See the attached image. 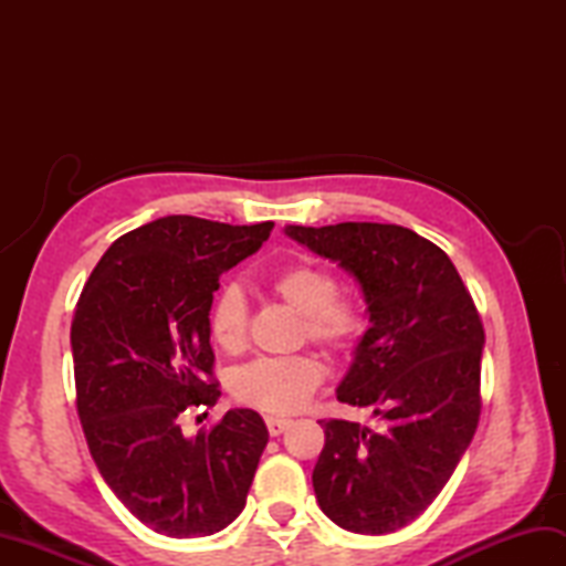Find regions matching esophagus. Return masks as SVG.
<instances>
[{"label": "esophagus", "instance_id": "esophagus-1", "mask_svg": "<svg viewBox=\"0 0 566 566\" xmlns=\"http://www.w3.org/2000/svg\"><path fill=\"white\" fill-rule=\"evenodd\" d=\"M264 423H268L270 436H282V432L292 426L290 418H276V416H268L264 418Z\"/></svg>", "mask_w": 566, "mask_h": 566}]
</instances>
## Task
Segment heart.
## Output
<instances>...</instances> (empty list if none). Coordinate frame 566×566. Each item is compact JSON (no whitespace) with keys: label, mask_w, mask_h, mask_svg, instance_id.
Segmentation results:
<instances>
[{"label":"heart","mask_w":566,"mask_h":566,"mask_svg":"<svg viewBox=\"0 0 566 566\" xmlns=\"http://www.w3.org/2000/svg\"><path fill=\"white\" fill-rule=\"evenodd\" d=\"M272 292L304 318L308 340L333 353H345L363 331V314L338 298L335 276L318 264L302 262L272 280ZM209 333L219 350L238 355L248 340V302L238 286H223L209 311ZM323 381V365L311 353L290 357H258L233 371L231 391L240 403L264 413L290 416L302 411Z\"/></svg>","instance_id":"b5f03b06"}]
</instances>
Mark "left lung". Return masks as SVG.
I'll list each match as a JSON object with an SVG mask.
<instances>
[{
	"label": "left lung",
	"instance_id": "8db88e82",
	"mask_svg": "<svg viewBox=\"0 0 566 566\" xmlns=\"http://www.w3.org/2000/svg\"><path fill=\"white\" fill-rule=\"evenodd\" d=\"M284 233L355 276L369 316L335 394L371 408L379 426L318 420V506L343 531L394 533L436 501L474 438L482 321L452 260L403 226L350 221Z\"/></svg>",
	"mask_w": 566,
	"mask_h": 566
}]
</instances>
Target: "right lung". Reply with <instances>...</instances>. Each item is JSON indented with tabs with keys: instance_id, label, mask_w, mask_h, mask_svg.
Masks as SVG:
<instances>
[{
	"instance_id": "add662e5",
	"label": "right lung",
	"mask_w": 566,
	"mask_h": 566,
	"mask_svg": "<svg viewBox=\"0 0 566 566\" xmlns=\"http://www.w3.org/2000/svg\"><path fill=\"white\" fill-rule=\"evenodd\" d=\"M272 228L165 216L114 240L80 294L70 345L84 438L116 499L155 533L213 535L245 509L264 420L233 408L197 436L182 423L221 396L209 343L219 276Z\"/></svg>"
}]
</instances>
